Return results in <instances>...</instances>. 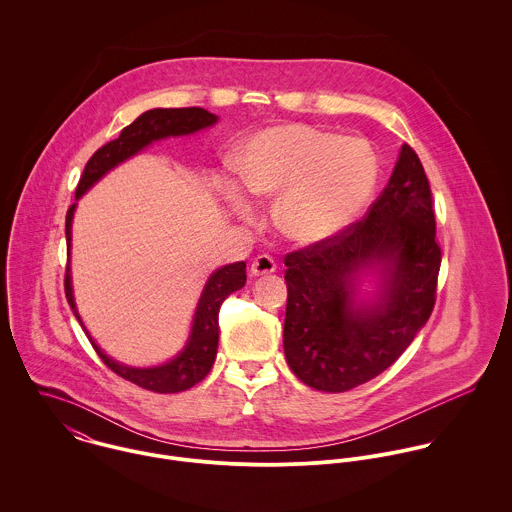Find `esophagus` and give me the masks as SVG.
Masks as SVG:
<instances>
[{
	"label": "esophagus",
	"mask_w": 512,
	"mask_h": 512,
	"mask_svg": "<svg viewBox=\"0 0 512 512\" xmlns=\"http://www.w3.org/2000/svg\"><path fill=\"white\" fill-rule=\"evenodd\" d=\"M272 272H276V260L270 254H260L254 258V262L250 266L252 276H266Z\"/></svg>",
	"instance_id": "esophagus-1"
}]
</instances>
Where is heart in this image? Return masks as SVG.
Wrapping results in <instances>:
<instances>
[{"mask_svg": "<svg viewBox=\"0 0 512 512\" xmlns=\"http://www.w3.org/2000/svg\"><path fill=\"white\" fill-rule=\"evenodd\" d=\"M240 187L276 203L280 230L299 244L343 232L365 211L378 183V157L365 140L303 124L254 136L234 157Z\"/></svg>", "mask_w": 512, "mask_h": 512, "instance_id": "obj_1", "label": "heart"}]
</instances>
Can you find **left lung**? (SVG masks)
I'll return each instance as SVG.
<instances>
[{"label": "left lung", "instance_id": "left-lung-1", "mask_svg": "<svg viewBox=\"0 0 512 512\" xmlns=\"http://www.w3.org/2000/svg\"><path fill=\"white\" fill-rule=\"evenodd\" d=\"M284 351L293 374L323 392H345L384 372L414 341L436 305L441 248L432 189L418 153L404 144L388 185L365 219L284 258ZM385 272L374 306L354 305V280Z\"/></svg>", "mask_w": 512, "mask_h": 512}]
</instances>
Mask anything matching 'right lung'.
<instances>
[{
    "label": "right lung",
    "instance_id": "right-lung-1",
    "mask_svg": "<svg viewBox=\"0 0 512 512\" xmlns=\"http://www.w3.org/2000/svg\"><path fill=\"white\" fill-rule=\"evenodd\" d=\"M217 122V116L207 112L205 108H155L147 110L140 118H136L130 126L122 130V134L104 144L94 151V155L86 161V167L80 175V181L76 185V199L86 193L106 171L122 163L124 159L132 157L147 144L167 138V136H185L191 132H197L201 128L213 126ZM74 207L71 205L67 211V246L71 248V222H73ZM71 268L67 266L65 272V295L69 299V305L73 307L74 315L78 323L82 325L76 307H74L73 290H71ZM246 284V264L236 262L228 264L217 270L199 299L193 329L187 347L181 351L177 359L171 363L153 368H132V366L118 365L110 357H106L96 343L90 339L94 351L102 359V363L108 366L118 376L159 394H173L183 392L197 382H201L209 370L213 368L217 347H219V311L222 301L230 293L240 290ZM88 335V333H86Z\"/></svg>",
    "mask_w": 512,
    "mask_h": 512
}]
</instances>
